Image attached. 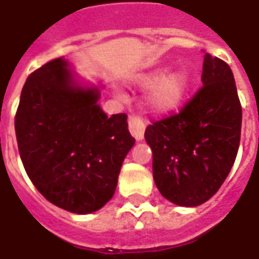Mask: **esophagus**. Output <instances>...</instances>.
Listing matches in <instances>:
<instances>
[{
	"label": "esophagus",
	"mask_w": 259,
	"mask_h": 259,
	"mask_svg": "<svg viewBox=\"0 0 259 259\" xmlns=\"http://www.w3.org/2000/svg\"><path fill=\"white\" fill-rule=\"evenodd\" d=\"M128 128L130 133L137 141H142L145 134V122L138 117H131L128 121Z\"/></svg>",
	"instance_id": "1"
}]
</instances>
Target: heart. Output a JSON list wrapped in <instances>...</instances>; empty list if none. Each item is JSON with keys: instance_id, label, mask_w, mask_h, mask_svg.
<instances>
[{"instance_id": "obj_1", "label": "heart", "mask_w": 259, "mask_h": 259, "mask_svg": "<svg viewBox=\"0 0 259 259\" xmlns=\"http://www.w3.org/2000/svg\"><path fill=\"white\" fill-rule=\"evenodd\" d=\"M135 86H148L144 95L146 109L155 114H167L179 109L188 95L191 75L184 68H174L164 72V68H153L131 76Z\"/></svg>"}]
</instances>
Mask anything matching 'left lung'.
Masks as SVG:
<instances>
[{"label": "left lung", "mask_w": 259, "mask_h": 259, "mask_svg": "<svg viewBox=\"0 0 259 259\" xmlns=\"http://www.w3.org/2000/svg\"><path fill=\"white\" fill-rule=\"evenodd\" d=\"M202 88L179 114L146 128L153 180L179 206H198L221 188L237 156L241 106L230 67L203 56Z\"/></svg>", "instance_id": "8db88e82"}]
</instances>
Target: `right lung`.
<instances>
[{"label": "right lung", "instance_id": "add662e5", "mask_svg": "<svg viewBox=\"0 0 259 259\" xmlns=\"http://www.w3.org/2000/svg\"><path fill=\"white\" fill-rule=\"evenodd\" d=\"M103 86L86 82L65 57L29 75L15 117L19 155L37 191L58 208L88 214L113 198L135 139L125 114L107 117Z\"/></svg>", "mask_w": 259, "mask_h": 259}]
</instances>
